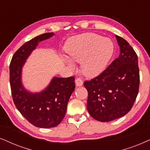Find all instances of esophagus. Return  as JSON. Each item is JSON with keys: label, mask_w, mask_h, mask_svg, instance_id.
I'll return each instance as SVG.
<instances>
[{"label": "esophagus", "mask_w": 150, "mask_h": 150, "mask_svg": "<svg viewBox=\"0 0 150 150\" xmlns=\"http://www.w3.org/2000/svg\"><path fill=\"white\" fill-rule=\"evenodd\" d=\"M75 84L77 86H81L83 85V81L80 78H77L75 79Z\"/></svg>", "instance_id": "1"}]
</instances>
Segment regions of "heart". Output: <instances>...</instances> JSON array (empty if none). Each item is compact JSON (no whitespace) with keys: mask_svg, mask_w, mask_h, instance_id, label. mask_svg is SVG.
<instances>
[{"mask_svg":"<svg viewBox=\"0 0 150 150\" xmlns=\"http://www.w3.org/2000/svg\"><path fill=\"white\" fill-rule=\"evenodd\" d=\"M66 51L70 59L82 62L86 75L96 76L105 71L115 53V44L112 40L93 33L73 36L67 40ZM68 58L64 61L73 69L75 65Z\"/></svg>","mask_w":150,"mask_h":150,"instance_id":"obj_1","label":"heart"}]
</instances>
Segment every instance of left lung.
Listing matches in <instances>:
<instances>
[{"mask_svg": "<svg viewBox=\"0 0 150 150\" xmlns=\"http://www.w3.org/2000/svg\"><path fill=\"white\" fill-rule=\"evenodd\" d=\"M120 53L110 65L83 85L88 93L87 110L101 122L119 119L130 110L139 88L138 57L125 39L116 35Z\"/></svg>", "mask_w": 150, "mask_h": 150, "instance_id": "1", "label": "left lung"}]
</instances>
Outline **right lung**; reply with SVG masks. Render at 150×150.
Wrapping results in <instances>:
<instances>
[{
  "label": "right lung",
  "mask_w": 150,
  "mask_h": 150,
  "mask_svg": "<svg viewBox=\"0 0 150 150\" xmlns=\"http://www.w3.org/2000/svg\"><path fill=\"white\" fill-rule=\"evenodd\" d=\"M53 35V32L46 33L27 42L14 53L9 66L10 86L15 105L29 122L41 128L53 127L61 123L75 87L74 77L54 76L45 89L34 93L23 84V68L28 57L40 42Z\"/></svg>",
  "instance_id": "right-lung-1"
}]
</instances>
